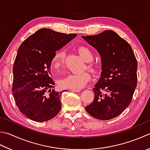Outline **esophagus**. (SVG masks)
I'll return each instance as SVG.
<instances>
[{
	"label": "esophagus",
	"mask_w": 150,
	"mask_h": 150,
	"mask_svg": "<svg viewBox=\"0 0 150 150\" xmlns=\"http://www.w3.org/2000/svg\"><path fill=\"white\" fill-rule=\"evenodd\" d=\"M71 91H72V92H80L81 90H75V89H72V90H71Z\"/></svg>",
	"instance_id": "1"
}]
</instances>
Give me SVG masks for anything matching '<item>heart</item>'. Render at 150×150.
Returning a JSON list of instances; mask_svg holds the SVG:
<instances>
[{"instance_id": "1", "label": "heart", "mask_w": 150, "mask_h": 150, "mask_svg": "<svg viewBox=\"0 0 150 150\" xmlns=\"http://www.w3.org/2000/svg\"><path fill=\"white\" fill-rule=\"evenodd\" d=\"M78 52L86 62H90L93 60V54L92 51L86 46L81 45L78 47ZM65 60V53L62 50L57 51L52 59L51 64L54 69H58L63 66ZM88 69H92V64L88 63L86 65ZM90 79V75L88 72L83 71L79 73H71L66 77L61 79L59 81L60 86L64 88L79 90L83 88Z\"/></svg>"}]
</instances>
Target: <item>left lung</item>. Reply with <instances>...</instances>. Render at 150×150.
<instances>
[{"instance_id":"obj_1","label":"left lung","mask_w":150,"mask_h":150,"mask_svg":"<svg viewBox=\"0 0 150 150\" xmlns=\"http://www.w3.org/2000/svg\"><path fill=\"white\" fill-rule=\"evenodd\" d=\"M101 58V77L93 88L86 110L93 118L108 120L119 116L131 103L137 84V61L131 47L112 30L83 36Z\"/></svg>"}]
</instances>
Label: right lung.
I'll list each match as a JSON object with an SVG mask.
<instances>
[{
    "label": "right lung",
    "mask_w": 150,
    "mask_h": 150,
    "mask_svg": "<svg viewBox=\"0 0 150 150\" xmlns=\"http://www.w3.org/2000/svg\"><path fill=\"white\" fill-rule=\"evenodd\" d=\"M77 36L42 28L20 45L13 67L12 93L20 112L28 118L47 122L60 112L62 93L67 90L53 89L50 67L56 51Z\"/></svg>",
    "instance_id": "obj_1"
}]
</instances>
